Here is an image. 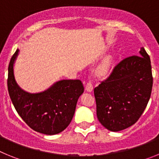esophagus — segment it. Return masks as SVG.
Listing matches in <instances>:
<instances>
[{"mask_svg": "<svg viewBox=\"0 0 159 159\" xmlns=\"http://www.w3.org/2000/svg\"><path fill=\"white\" fill-rule=\"evenodd\" d=\"M85 89H86V91L88 92H92V91H93V86H92V83L91 82L88 83L86 87H85Z\"/></svg>", "mask_w": 159, "mask_h": 159, "instance_id": "esophagus-1", "label": "esophagus"}]
</instances>
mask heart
I'll use <instances>...</instances> for the list:
<instances>
[{
  "mask_svg": "<svg viewBox=\"0 0 159 159\" xmlns=\"http://www.w3.org/2000/svg\"><path fill=\"white\" fill-rule=\"evenodd\" d=\"M111 65V58L107 57L99 64V66L98 67V71L101 75H106L110 70Z\"/></svg>",
  "mask_w": 159,
  "mask_h": 159,
  "instance_id": "b5f03b06",
  "label": "heart"
}]
</instances>
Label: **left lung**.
I'll return each instance as SVG.
<instances>
[{
  "mask_svg": "<svg viewBox=\"0 0 159 159\" xmlns=\"http://www.w3.org/2000/svg\"><path fill=\"white\" fill-rule=\"evenodd\" d=\"M151 59L144 48L139 56L122 60L94 89L97 118L111 131L128 128L138 121L151 98Z\"/></svg>",
  "mask_w": 159,
  "mask_h": 159,
  "instance_id": "1",
  "label": "left lung"
}]
</instances>
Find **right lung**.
Masks as SVG:
<instances>
[{"mask_svg": "<svg viewBox=\"0 0 159 159\" xmlns=\"http://www.w3.org/2000/svg\"><path fill=\"white\" fill-rule=\"evenodd\" d=\"M19 52L16 49L8 65V90L14 107L32 130L48 135L59 134L71 123L84 85L80 80H62L43 92H26L18 85L14 75Z\"/></svg>", "mask_w": 159, "mask_h": 159, "instance_id": "obj_1", "label": "right lung"}]
</instances>
